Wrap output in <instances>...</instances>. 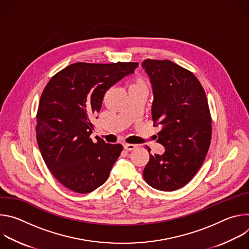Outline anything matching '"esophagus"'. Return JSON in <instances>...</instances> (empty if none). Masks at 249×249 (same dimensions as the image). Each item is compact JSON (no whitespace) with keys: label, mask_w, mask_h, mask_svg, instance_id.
Listing matches in <instances>:
<instances>
[{"label":"esophagus","mask_w":249,"mask_h":249,"mask_svg":"<svg viewBox=\"0 0 249 249\" xmlns=\"http://www.w3.org/2000/svg\"><path fill=\"white\" fill-rule=\"evenodd\" d=\"M123 147L126 151H133L136 149V145H133V144H124Z\"/></svg>","instance_id":"1"}]
</instances>
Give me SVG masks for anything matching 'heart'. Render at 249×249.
<instances>
[{
  "label": "heart",
  "mask_w": 249,
  "mask_h": 249,
  "mask_svg": "<svg viewBox=\"0 0 249 249\" xmlns=\"http://www.w3.org/2000/svg\"><path fill=\"white\" fill-rule=\"evenodd\" d=\"M143 89L146 90L148 89V85L147 83L140 77H137L133 80V83L131 85V89Z\"/></svg>",
  "instance_id": "b5f03b06"
}]
</instances>
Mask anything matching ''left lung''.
<instances>
[{"instance_id":"left-lung-1","label":"left lung","mask_w":249,"mask_h":249,"mask_svg":"<svg viewBox=\"0 0 249 249\" xmlns=\"http://www.w3.org/2000/svg\"><path fill=\"white\" fill-rule=\"evenodd\" d=\"M150 77L154 101L152 118L159 126L158 142L165 151L151 155L143 176L160 191L186 185L208 153L212 120L205 90L190 71L169 60L147 59L142 63Z\"/></svg>"}]
</instances>
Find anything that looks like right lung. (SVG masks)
<instances>
[{"label":"right lung","instance_id":"obj_1","mask_svg":"<svg viewBox=\"0 0 249 249\" xmlns=\"http://www.w3.org/2000/svg\"><path fill=\"white\" fill-rule=\"evenodd\" d=\"M138 63H75L51 78L36 115V140L55 178L77 193H89L107 180L123 147L92 142V118L112 86L133 74Z\"/></svg>","mask_w":249,"mask_h":249}]
</instances>
